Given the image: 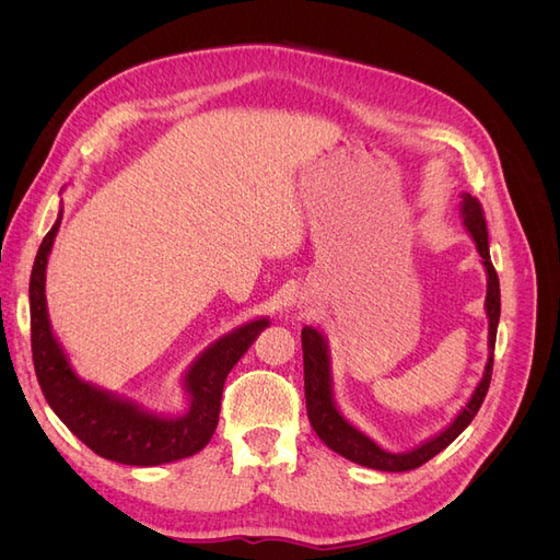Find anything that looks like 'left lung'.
I'll list each match as a JSON object with an SVG mask.
<instances>
[{
    "label": "left lung",
    "instance_id": "8db88e82",
    "mask_svg": "<svg viewBox=\"0 0 560 560\" xmlns=\"http://www.w3.org/2000/svg\"><path fill=\"white\" fill-rule=\"evenodd\" d=\"M463 217H465L467 231L471 233L474 243H477V249L481 254L486 273H488L486 313H488V322H490V329H488L490 358L486 362L483 378H481L479 387L474 389L469 404L460 413H457V418L444 432H439L436 436L430 439V442L420 444L418 448H413L409 453L383 451L376 442H371L366 434L354 430L350 422L341 413H338L334 397H331V374H329V354H327L325 336H322L313 327H303V331H301L303 387H306V409H308L311 425H313L315 434L331 451H336L338 455H343V457H348V460L358 463L362 467L381 469V471H409V469L425 465L436 453H442L453 442V439L469 425L486 399L490 376H493V350H495V336H498V322H500V280H498V273L493 268V261H490L483 208H481V202L469 194H463Z\"/></svg>",
    "mask_w": 560,
    "mask_h": 560
}]
</instances>
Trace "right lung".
I'll return each mask as SVG.
<instances>
[{
	"label": "right lung",
	"mask_w": 560,
	"mask_h": 560,
	"mask_svg": "<svg viewBox=\"0 0 560 560\" xmlns=\"http://www.w3.org/2000/svg\"><path fill=\"white\" fill-rule=\"evenodd\" d=\"M62 212L39 245L30 276V341L37 381L50 409L83 444L107 460L154 467L182 460L206 448L219 422L224 381L268 319H254L219 338L196 364L184 383L191 395V409L182 418H161L121 401L89 383H81L58 346L46 315V261L60 229Z\"/></svg>",
	"instance_id": "right-lung-1"
}]
</instances>
